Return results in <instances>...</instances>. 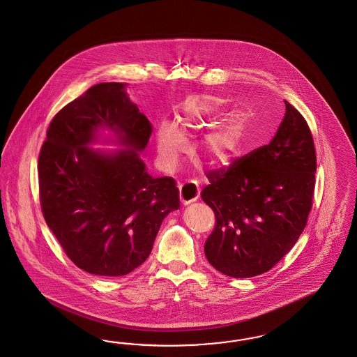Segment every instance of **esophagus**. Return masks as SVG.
I'll use <instances>...</instances> for the list:
<instances>
[{"instance_id":"1","label":"esophagus","mask_w":357,"mask_h":357,"mask_svg":"<svg viewBox=\"0 0 357 357\" xmlns=\"http://www.w3.org/2000/svg\"><path fill=\"white\" fill-rule=\"evenodd\" d=\"M179 197L184 206L196 202L199 197V188L194 183H184L179 185Z\"/></svg>"}]
</instances>
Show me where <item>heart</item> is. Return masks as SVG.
Listing matches in <instances>:
<instances>
[{
	"mask_svg": "<svg viewBox=\"0 0 357 357\" xmlns=\"http://www.w3.org/2000/svg\"><path fill=\"white\" fill-rule=\"evenodd\" d=\"M222 112L218 100L209 97H196L187 105L181 119L184 130H200L213 124ZM249 123L243 115H233L217 123L204 136L203 151L213 163L227 162L237 155L248 142ZM184 146L182 130L175 124L163 128L158 141V158L165 169L175 167L178 155Z\"/></svg>",
	"mask_w": 357,
	"mask_h": 357,
	"instance_id": "obj_1",
	"label": "heart"
}]
</instances>
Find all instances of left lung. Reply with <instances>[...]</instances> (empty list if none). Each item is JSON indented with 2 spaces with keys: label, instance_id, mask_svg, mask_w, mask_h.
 I'll return each instance as SVG.
<instances>
[{
  "label": "left lung",
  "instance_id": "left-lung-1",
  "mask_svg": "<svg viewBox=\"0 0 357 357\" xmlns=\"http://www.w3.org/2000/svg\"><path fill=\"white\" fill-rule=\"evenodd\" d=\"M284 102V119L268 145L206 173L202 199L216 225L204 252L230 278L258 276L278 264L301 236L313 206V136L303 115Z\"/></svg>",
  "mask_w": 357,
  "mask_h": 357
}]
</instances>
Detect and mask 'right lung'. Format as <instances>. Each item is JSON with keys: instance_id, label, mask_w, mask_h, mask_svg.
<instances>
[{"instance_id": "1", "label": "right lung", "mask_w": 357, "mask_h": 357, "mask_svg": "<svg viewBox=\"0 0 357 357\" xmlns=\"http://www.w3.org/2000/svg\"><path fill=\"white\" fill-rule=\"evenodd\" d=\"M126 87L98 84L61 108L50 123L38 161L47 225L68 258L98 276H123L141 266L163 218L179 208L173 178H153L140 158L153 128ZM98 128L115 131L129 149H87Z\"/></svg>"}]
</instances>
